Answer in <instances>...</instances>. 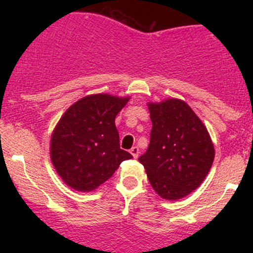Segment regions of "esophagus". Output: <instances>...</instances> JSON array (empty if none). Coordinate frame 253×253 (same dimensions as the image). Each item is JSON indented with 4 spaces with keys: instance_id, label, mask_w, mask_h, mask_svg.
<instances>
[{
    "instance_id": "obj_1",
    "label": "esophagus",
    "mask_w": 253,
    "mask_h": 253,
    "mask_svg": "<svg viewBox=\"0 0 253 253\" xmlns=\"http://www.w3.org/2000/svg\"><path fill=\"white\" fill-rule=\"evenodd\" d=\"M129 152H130V155L134 157V158H138V156H139V149H138V147L133 146L132 149L129 150Z\"/></svg>"
}]
</instances>
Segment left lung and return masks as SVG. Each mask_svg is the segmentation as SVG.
I'll return each instance as SVG.
<instances>
[{
    "label": "left lung",
    "instance_id": "left-lung-1",
    "mask_svg": "<svg viewBox=\"0 0 253 253\" xmlns=\"http://www.w3.org/2000/svg\"><path fill=\"white\" fill-rule=\"evenodd\" d=\"M149 110L150 145L139 162L159 196L179 200L195 190L210 172L213 143L201 120L183 101L149 103Z\"/></svg>",
    "mask_w": 253,
    "mask_h": 253
}]
</instances>
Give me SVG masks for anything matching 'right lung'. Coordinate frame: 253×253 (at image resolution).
I'll list each match as a JSON object with an SVG mask.
<instances>
[{"label":"right lung","mask_w":253,"mask_h":253,"mask_svg":"<svg viewBox=\"0 0 253 253\" xmlns=\"http://www.w3.org/2000/svg\"><path fill=\"white\" fill-rule=\"evenodd\" d=\"M128 97L97 94L83 97L64 113L51 139V159L69 187L91 191L109 179L124 161L115 118Z\"/></svg>","instance_id":"add662e5"}]
</instances>
